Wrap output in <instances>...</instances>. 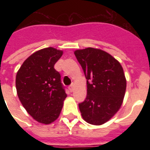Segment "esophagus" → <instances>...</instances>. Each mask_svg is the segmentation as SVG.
Instances as JSON below:
<instances>
[{
	"instance_id": "obj_1",
	"label": "esophagus",
	"mask_w": 150,
	"mask_h": 150,
	"mask_svg": "<svg viewBox=\"0 0 150 150\" xmlns=\"http://www.w3.org/2000/svg\"><path fill=\"white\" fill-rule=\"evenodd\" d=\"M69 90H70V91L71 92H72L73 91V90H74V85L73 84H71L70 86H69Z\"/></svg>"
}]
</instances>
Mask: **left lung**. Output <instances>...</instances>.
I'll return each mask as SVG.
<instances>
[{
	"mask_svg": "<svg viewBox=\"0 0 150 150\" xmlns=\"http://www.w3.org/2000/svg\"><path fill=\"white\" fill-rule=\"evenodd\" d=\"M87 79V97L79 104L85 121L100 125L119 110L126 90L120 63L104 50L88 47L75 51Z\"/></svg>",
	"mask_w": 150,
	"mask_h": 150,
	"instance_id": "8db88e82",
	"label": "left lung"
}]
</instances>
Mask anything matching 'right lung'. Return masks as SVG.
<instances>
[{
    "label": "right lung",
    "mask_w": 150,
    "mask_h": 150,
    "mask_svg": "<svg viewBox=\"0 0 150 150\" xmlns=\"http://www.w3.org/2000/svg\"><path fill=\"white\" fill-rule=\"evenodd\" d=\"M62 55L53 47L31 54L16 76V88L23 107L34 120L42 124L54 121L67 97L61 75L54 66Z\"/></svg>",
    "instance_id": "1"
}]
</instances>
